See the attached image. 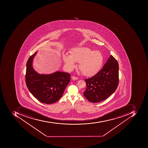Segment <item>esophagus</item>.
I'll return each mask as SVG.
<instances>
[{
  "label": "esophagus",
  "instance_id": "obj_1",
  "mask_svg": "<svg viewBox=\"0 0 148 148\" xmlns=\"http://www.w3.org/2000/svg\"><path fill=\"white\" fill-rule=\"evenodd\" d=\"M72 79L73 80H77L78 79V78L76 77L75 76H72Z\"/></svg>",
  "mask_w": 148,
  "mask_h": 148
}]
</instances>
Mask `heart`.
Here are the masks:
<instances>
[{"instance_id": "obj_1", "label": "heart", "mask_w": 148, "mask_h": 148, "mask_svg": "<svg viewBox=\"0 0 148 148\" xmlns=\"http://www.w3.org/2000/svg\"><path fill=\"white\" fill-rule=\"evenodd\" d=\"M63 60L70 70L76 67L75 62L79 63V69L84 75L88 77L96 75L100 72L103 65L104 58L99 51H93L87 47L73 48L70 55L64 54Z\"/></svg>"}]
</instances>
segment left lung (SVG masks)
<instances>
[{
  "label": "left lung",
  "mask_w": 148,
  "mask_h": 148,
  "mask_svg": "<svg viewBox=\"0 0 148 148\" xmlns=\"http://www.w3.org/2000/svg\"><path fill=\"white\" fill-rule=\"evenodd\" d=\"M84 96L88 101L98 103L104 101L115 92L119 82V64L111 55L103 69L91 78L85 79Z\"/></svg>",
  "instance_id": "obj_1"
}]
</instances>
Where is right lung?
Listing matches in <instances>:
<instances>
[{
    "mask_svg": "<svg viewBox=\"0 0 148 148\" xmlns=\"http://www.w3.org/2000/svg\"><path fill=\"white\" fill-rule=\"evenodd\" d=\"M36 51L31 56L26 64V83L32 95L42 103H54L62 97L70 81L69 73L56 71L49 74H39L32 65Z\"/></svg>",
    "mask_w": 148,
    "mask_h": 148,
    "instance_id": "1",
    "label": "right lung"
}]
</instances>
